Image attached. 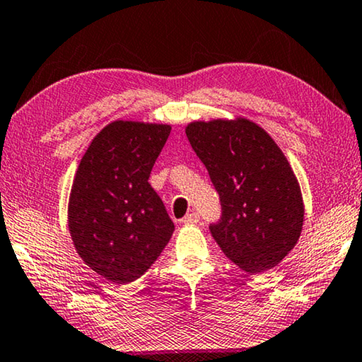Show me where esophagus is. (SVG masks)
Listing matches in <instances>:
<instances>
[{
    "label": "esophagus",
    "mask_w": 362,
    "mask_h": 362,
    "mask_svg": "<svg viewBox=\"0 0 362 362\" xmlns=\"http://www.w3.org/2000/svg\"><path fill=\"white\" fill-rule=\"evenodd\" d=\"M199 220H200L199 214L191 212V214H187V215L185 216V218H182V223H185V225H196Z\"/></svg>",
    "instance_id": "1"
}]
</instances>
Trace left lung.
Returning a JSON list of instances; mask_svg holds the SVG:
<instances>
[{"instance_id": "obj_1", "label": "left lung", "mask_w": 362, "mask_h": 362, "mask_svg": "<svg viewBox=\"0 0 362 362\" xmlns=\"http://www.w3.org/2000/svg\"><path fill=\"white\" fill-rule=\"evenodd\" d=\"M186 136L220 196L221 218L210 233L221 251L247 274L280 264L304 223L301 187L281 148L241 116L192 121Z\"/></svg>"}]
</instances>
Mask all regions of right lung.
<instances>
[{
	"label": "right lung",
	"instance_id": "right-lung-1",
	"mask_svg": "<svg viewBox=\"0 0 362 362\" xmlns=\"http://www.w3.org/2000/svg\"><path fill=\"white\" fill-rule=\"evenodd\" d=\"M170 124L116 119L93 137L72 181L68 226L81 259L113 283L142 276L175 225L148 185Z\"/></svg>",
	"mask_w": 362,
	"mask_h": 362
}]
</instances>
